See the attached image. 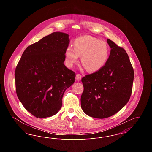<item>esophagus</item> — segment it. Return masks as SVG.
I'll return each mask as SVG.
<instances>
[{
    "instance_id": "34e87169",
    "label": "esophagus",
    "mask_w": 152,
    "mask_h": 152,
    "mask_svg": "<svg viewBox=\"0 0 152 152\" xmlns=\"http://www.w3.org/2000/svg\"><path fill=\"white\" fill-rule=\"evenodd\" d=\"M81 77H82V76H81V75L79 74V73H77L76 74V79L77 80H80L81 79Z\"/></svg>"
}]
</instances>
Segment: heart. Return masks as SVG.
<instances>
[{"mask_svg": "<svg viewBox=\"0 0 152 152\" xmlns=\"http://www.w3.org/2000/svg\"><path fill=\"white\" fill-rule=\"evenodd\" d=\"M109 50L107 43L91 36L79 37L73 42V48L69 46L65 50L67 64L72 66L77 62L79 56L81 63L88 71H96L105 64L109 58Z\"/></svg>", "mask_w": 152, "mask_h": 152, "instance_id": "heart-1", "label": "heart"}]
</instances>
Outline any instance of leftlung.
<instances>
[{"label":"left lung","instance_id":"1","mask_svg":"<svg viewBox=\"0 0 152 152\" xmlns=\"http://www.w3.org/2000/svg\"><path fill=\"white\" fill-rule=\"evenodd\" d=\"M107 43L111 50L105 64L81 79V108L96 118L116 114L128 102L132 92L134 71L127 53L110 39Z\"/></svg>","mask_w":152,"mask_h":152}]
</instances>
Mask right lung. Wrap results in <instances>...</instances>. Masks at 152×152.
Wrapping results in <instances>:
<instances>
[{
    "instance_id": "add662e5",
    "label": "right lung",
    "mask_w": 152,
    "mask_h": 152,
    "mask_svg": "<svg viewBox=\"0 0 152 152\" xmlns=\"http://www.w3.org/2000/svg\"><path fill=\"white\" fill-rule=\"evenodd\" d=\"M68 37L60 32L44 37L25 50L16 67L18 97L37 118L56 114L65 90L75 82V73L64 64Z\"/></svg>"
}]
</instances>
